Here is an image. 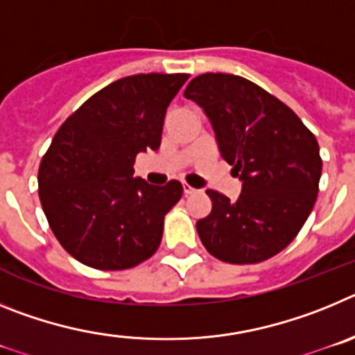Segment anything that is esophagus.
Masks as SVG:
<instances>
[{
	"label": "esophagus",
	"instance_id": "obj_1",
	"mask_svg": "<svg viewBox=\"0 0 355 355\" xmlns=\"http://www.w3.org/2000/svg\"><path fill=\"white\" fill-rule=\"evenodd\" d=\"M197 190L193 187H190V184H187V183H183V193L184 196H192V193H196Z\"/></svg>",
	"mask_w": 355,
	"mask_h": 355
}]
</instances>
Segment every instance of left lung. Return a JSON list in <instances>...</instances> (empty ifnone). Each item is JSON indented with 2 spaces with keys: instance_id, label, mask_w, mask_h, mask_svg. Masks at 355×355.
<instances>
[{
  "instance_id": "8db88e82",
  "label": "left lung",
  "mask_w": 355,
  "mask_h": 355,
  "mask_svg": "<svg viewBox=\"0 0 355 355\" xmlns=\"http://www.w3.org/2000/svg\"><path fill=\"white\" fill-rule=\"evenodd\" d=\"M184 97L205 110L222 158L243 181L236 200L206 192L211 211L197 222L202 245L233 265L270 259L293 241L316 202L322 158L315 135L290 106L234 74H200Z\"/></svg>"
}]
</instances>
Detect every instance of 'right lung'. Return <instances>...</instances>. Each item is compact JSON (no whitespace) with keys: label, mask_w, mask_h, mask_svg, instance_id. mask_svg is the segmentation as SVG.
Wrapping results in <instances>:
<instances>
[{"label":"right lung","mask_w":355,"mask_h":355,"mask_svg":"<svg viewBox=\"0 0 355 355\" xmlns=\"http://www.w3.org/2000/svg\"><path fill=\"white\" fill-rule=\"evenodd\" d=\"M188 74H137L110 83L67 117L39 167L53 234L97 270H126L158 250L165 215L183 196L133 178L137 155L162 142L165 112Z\"/></svg>","instance_id":"add662e5"}]
</instances>
